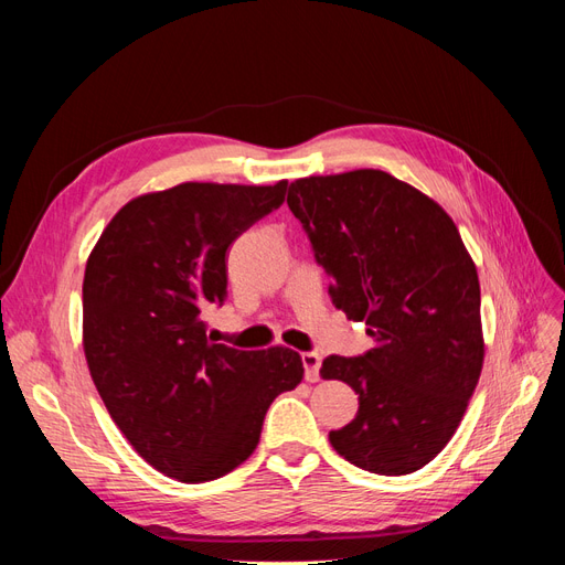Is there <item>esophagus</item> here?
Returning a JSON list of instances; mask_svg holds the SVG:
<instances>
[{
    "label": "esophagus",
    "mask_w": 565,
    "mask_h": 565,
    "mask_svg": "<svg viewBox=\"0 0 565 565\" xmlns=\"http://www.w3.org/2000/svg\"><path fill=\"white\" fill-rule=\"evenodd\" d=\"M301 361L306 367V382H318V377H320L318 370H320L322 358L316 351H306V353H301Z\"/></svg>",
    "instance_id": "obj_1"
}]
</instances>
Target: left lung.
<instances>
[{
    "mask_svg": "<svg viewBox=\"0 0 565 565\" xmlns=\"http://www.w3.org/2000/svg\"><path fill=\"white\" fill-rule=\"evenodd\" d=\"M287 204L332 278L334 306L374 341L365 355L322 361L320 377L361 401L330 431L332 448L372 473H413L448 446L483 370L471 254L436 200L382 169L297 179Z\"/></svg>",
    "mask_w": 565,
    "mask_h": 565,
    "instance_id": "obj_1",
    "label": "left lung"
}]
</instances>
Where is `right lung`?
I'll return each mask as SVG.
<instances>
[{
  "mask_svg": "<svg viewBox=\"0 0 565 565\" xmlns=\"http://www.w3.org/2000/svg\"><path fill=\"white\" fill-rule=\"evenodd\" d=\"M285 188L185 181L143 193L84 268L82 347L98 396L129 446L181 483L241 467L270 403L303 380L297 351L214 344L202 322L226 297V249L280 207Z\"/></svg>",
  "mask_w": 565,
  "mask_h": 565,
  "instance_id": "add662e5",
  "label": "right lung"
}]
</instances>
